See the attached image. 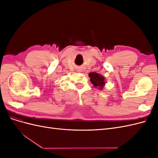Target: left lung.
<instances>
[{
  "mask_svg": "<svg viewBox=\"0 0 158 158\" xmlns=\"http://www.w3.org/2000/svg\"><path fill=\"white\" fill-rule=\"evenodd\" d=\"M89 76L91 82L94 85V86H98L101 89L103 88L106 83H105V78L102 75H100L96 73H90L89 74Z\"/></svg>",
  "mask_w": 158,
  "mask_h": 158,
  "instance_id": "8db88e82",
  "label": "left lung"
}]
</instances>
